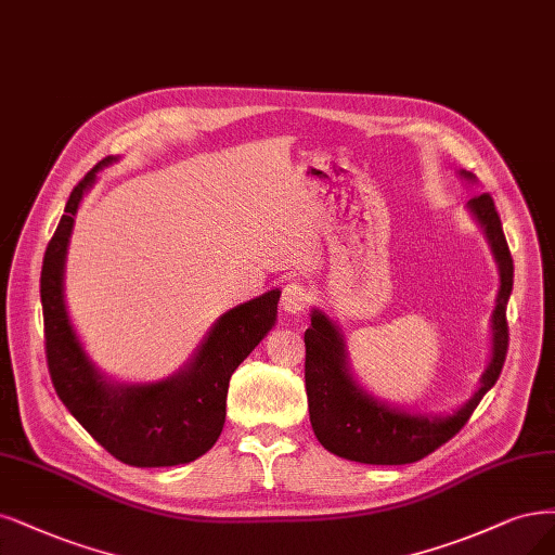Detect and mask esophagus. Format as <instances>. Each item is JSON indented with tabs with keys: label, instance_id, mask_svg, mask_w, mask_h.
I'll return each mask as SVG.
<instances>
[{
	"label": "esophagus",
	"instance_id": "34e87169",
	"mask_svg": "<svg viewBox=\"0 0 555 555\" xmlns=\"http://www.w3.org/2000/svg\"><path fill=\"white\" fill-rule=\"evenodd\" d=\"M308 302H310V292L305 289V286L300 284V282H289L282 289V300H280V305H282V310L286 312V314H298V312H302L305 308H308Z\"/></svg>",
	"mask_w": 555,
	"mask_h": 555
}]
</instances>
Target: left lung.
I'll list each match as a JSON object with an SVG mask.
<instances>
[{"instance_id":"left-lung-1","label":"left lung","mask_w":555,"mask_h":555,"mask_svg":"<svg viewBox=\"0 0 555 555\" xmlns=\"http://www.w3.org/2000/svg\"><path fill=\"white\" fill-rule=\"evenodd\" d=\"M460 177L470 183L475 181L466 169L460 171ZM466 208L487 236L499 266L501 286L491 314L489 365L480 378V388L460 409L446 415L411 413L372 397L351 372L347 341L337 323L319 308L310 314L312 323L305 331V390H308L310 423L319 443L341 460L374 466L420 462L448 443L468 423L475 406L501 376L509 341L505 310L512 294L514 263L493 199L477 195L468 199Z\"/></svg>"}]
</instances>
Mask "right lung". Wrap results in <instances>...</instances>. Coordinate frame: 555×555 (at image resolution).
Here are the masks:
<instances>
[{
	"instance_id": "add662e5",
	"label": "right lung",
	"mask_w": 555,
	"mask_h": 555,
	"mask_svg": "<svg viewBox=\"0 0 555 555\" xmlns=\"http://www.w3.org/2000/svg\"><path fill=\"white\" fill-rule=\"evenodd\" d=\"M112 163L117 158H103L73 188L48 243L41 271L48 370L64 406L112 456L138 468L179 466L195 462L218 441L227 415L229 378L275 326L280 289L224 312L177 374L151 384L107 378L73 328L64 275L75 214L99 169Z\"/></svg>"
}]
</instances>
